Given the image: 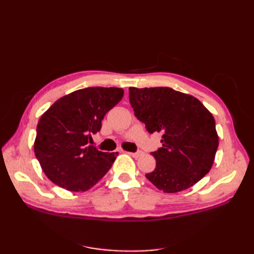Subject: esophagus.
I'll return each instance as SVG.
<instances>
[{
  "mask_svg": "<svg viewBox=\"0 0 254 254\" xmlns=\"http://www.w3.org/2000/svg\"><path fill=\"white\" fill-rule=\"evenodd\" d=\"M127 154L130 155V156H132V157H134V158H138V157H141V156L143 155L142 152H137V153H127Z\"/></svg>",
  "mask_w": 254,
  "mask_h": 254,
  "instance_id": "34e87169",
  "label": "esophagus"
}]
</instances>
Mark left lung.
<instances>
[{
    "instance_id": "1",
    "label": "left lung",
    "mask_w": 254,
    "mask_h": 254,
    "mask_svg": "<svg viewBox=\"0 0 254 254\" xmlns=\"http://www.w3.org/2000/svg\"><path fill=\"white\" fill-rule=\"evenodd\" d=\"M136 118L149 133L163 134V147L152 153L156 168L147 179L165 193L193 187L208 174L218 147L212 113L195 97L169 87H130Z\"/></svg>"
}]
</instances>
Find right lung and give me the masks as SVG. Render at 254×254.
Returning a JSON list of instances; mask_svg holds the SVG:
<instances>
[{
    "label": "right lung",
    "instance_id": "right-lung-1",
    "mask_svg": "<svg viewBox=\"0 0 254 254\" xmlns=\"http://www.w3.org/2000/svg\"><path fill=\"white\" fill-rule=\"evenodd\" d=\"M117 87H87L61 97L41 116L37 126L35 155L45 175L72 192L93 188L111 168L118 153L88 145L100 131L106 113L122 99Z\"/></svg>",
    "mask_w": 254,
    "mask_h": 254
}]
</instances>
